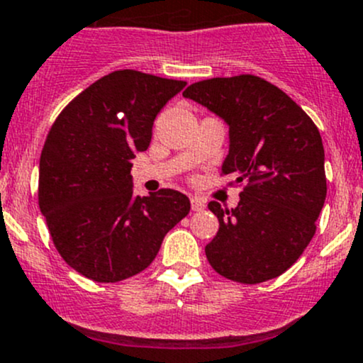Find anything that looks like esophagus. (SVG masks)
Returning a JSON list of instances; mask_svg holds the SVG:
<instances>
[{
    "mask_svg": "<svg viewBox=\"0 0 363 363\" xmlns=\"http://www.w3.org/2000/svg\"><path fill=\"white\" fill-rule=\"evenodd\" d=\"M191 208L194 212H200V211H203L205 208V201L201 200V198H196V196H193L191 198Z\"/></svg>",
    "mask_w": 363,
    "mask_h": 363,
    "instance_id": "1",
    "label": "esophagus"
}]
</instances>
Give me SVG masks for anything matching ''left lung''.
Wrapping results in <instances>:
<instances>
[{
    "label": "left lung",
    "instance_id": "1",
    "mask_svg": "<svg viewBox=\"0 0 363 363\" xmlns=\"http://www.w3.org/2000/svg\"><path fill=\"white\" fill-rule=\"evenodd\" d=\"M182 95L228 125L230 150L220 170L243 184L231 211L208 203L219 219L205 247L208 262L240 284L280 277L311 242L325 201L318 128L285 91L259 76L203 79Z\"/></svg>",
    "mask_w": 363,
    "mask_h": 363
}]
</instances>
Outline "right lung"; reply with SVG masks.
<instances>
[{"label": "right lung", "mask_w": 363, "mask_h": 363, "mask_svg": "<svg viewBox=\"0 0 363 363\" xmlns=\"http://www.w3.org/2000/svg\"><path fill=\"white\" fill-rule=\"evenodd\" d=\"M186 82L114 71L66 106L40 158V208L64 261L113 284L140 273L189 213L175 189L133 194L132 160L151 143L155 118Z\"/></svg>", "instance_id": "right-lung-1"}]
</instances>
